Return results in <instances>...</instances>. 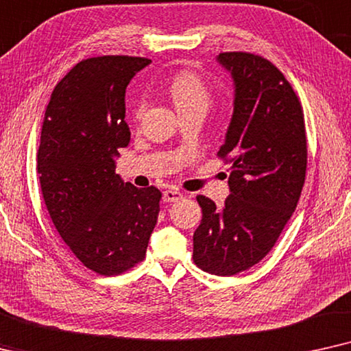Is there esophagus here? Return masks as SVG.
<instances>
[{"instance_id":"obj_1","label":"esophagus","mask_w":351,"mask_h":351,"mask_svg":"<svg viewBox=\"0 0 351 351\" xmlns=\"http://www.w3.org/2000/svg\"><path fill=\"white\" fill-rule=\"evenodd\" d=\"M163 202H178V200L183 199V194L180 193V191H173V189H167L165 193H163Z\"/></svg>"}]
</instances>
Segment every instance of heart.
I'll return each mask as SVG.
<instances>
[{
	"mask_svg": "<svg viewBox=\"0 0 351 351\" xmlns=\"http://www.w3.org/2000/svg\"><path fill=\"white\" fill-rule=\"evenodd\" d=\"M168 91L180 114L189 110H207L212 104V91L204 78L193 70H181L168 83ZM146 109V101L138 99L134 102V119H141Z\"/></svg>",
	"mask_w": 351,
	"mask_h": 351,
	"instance_id": "1",
	"label": "heart"
}]
</instances>
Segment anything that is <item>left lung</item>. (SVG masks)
<instances>
[{"instance_id": "left-lung-1", "label": "left lung", "mask_w": 351, "mask_h": 351, "mask_svg": "<svg viewBox=\"0 0 351 351\" xmlns=\"http://www.w3.org/2000/svg\"><path fill=\"white\" fill-rule=\"evenodd\" d=\"M234 82V109L218 156L231 163L230 195L218 208L197 195L202 221L194 263L234 276L263 260L300 199L306 134L300 101L276 65L250 53H221Z\"/></svg>"}]
</instances>
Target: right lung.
<instances>
[{
    "label": "right lung",
    "instance_id": "right-lung-1",
    "mask_svg": "<svg viewBox=\"0 0 351 351\" xmlns=\"http://www.w3.org/2000/svg\"><path fill=\"white\" fill-rule=\"evenodd\" d=\"M149 62L82 60L56 85L45 112L36 170L46 208L72 254L102 276L143 261L160 212V191L139 189L115 173L132 134L125 91Z\"/></svg>",
    "mask_w": 351,
    "mask_h": 351
}]
</instances>
